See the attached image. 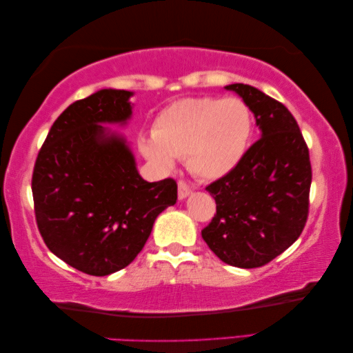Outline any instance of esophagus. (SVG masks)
<instances>
[{
	"instance_id": "obj_1",
	"label": "esophagus",
	"mask_w": 353,
	"mask_h": 353,
	"mask_svg": "<svg viewBox=\"0 0 353 353\" xmlns=\"http://www.w3.org/2000/svg\"><path fill=\"white\" fill-rule=\"evenodd\" d=\"M177 194H179V199L183 200L185 197H188L192 188L190 186V183H186V181H183V179H181V181L177 182Z\"/></svg>"
}]
</instances>
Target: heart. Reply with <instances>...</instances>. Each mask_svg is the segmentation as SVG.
<instances>
[{"mask_svg": "<svg viewBox=\"0 0 353 353\" xmlns=\"http://www.w3.org/2000/svg\"><path fill=\"white\" fill-rule=\"evenodd\" d=\"M253 132L252 110L236 97L183 99L165 108L154 132L138 137L148 161L168 167L188 156L190 168L205 179H219L241 162Z\"/></svg>", "mask_w": 353, "mask_h": 353, "instance_id": "b5f03b06", "label": "heart"}]
</instances>
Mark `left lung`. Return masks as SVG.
Wrapping results in <instances>:
<instances>
[{"label": "left lung", "instance_id": "1", "mask_svg": "<svg viewBox=\"0 0 353 353\" xmlns=\"http://www.w3.org/2000/svg\"><path fill=\"white\" fill-rule=\"evenodd\" d=\"M226 89L250 108L262 134L234 170L206 186L216 214L201 236L226 264L256 268L287 250L308 220L310 150L281 101L250 85Z\"/></svg>", "mask_w": 353, "mask_h": 353}]
</instances>
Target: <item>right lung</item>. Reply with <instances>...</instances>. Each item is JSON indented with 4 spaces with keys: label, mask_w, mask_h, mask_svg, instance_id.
<instances>
[{
    "label": "right lung",
    "mask_w": 353,
    "mask_h": 353,
    "mask_svg": "<svg viewBox=\"0 0 353 353\" xmlns=\"http://www.w3.org/2000/svg\"><path fill=\"white\" fill-rule=\"evenodd\" d=\"M132 92L101 89L59 117L36 157L37 229L57 258L108 276L138 256L156 216L177 200L174 179L148 183L125 141L103 123H125Z\"/></svg>",
    "instance_id": "1"
}]
</instances>
